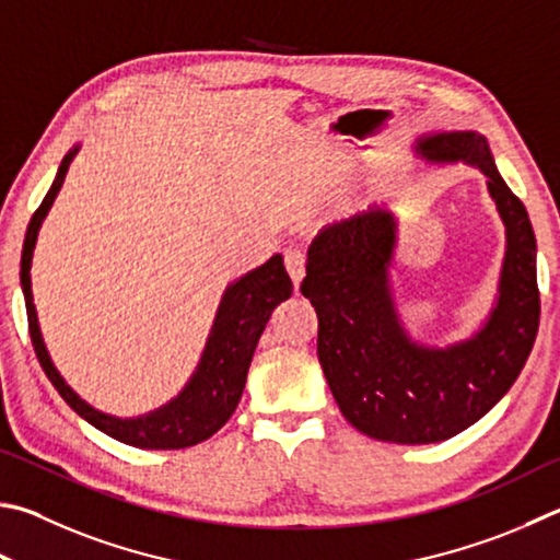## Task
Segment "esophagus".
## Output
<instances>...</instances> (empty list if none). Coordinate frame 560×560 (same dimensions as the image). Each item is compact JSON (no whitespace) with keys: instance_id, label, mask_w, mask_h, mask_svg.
<instances>
[{"instance_id":"obj_1","label":"esophagus","mask_w":560,"mask_h":560,"mask_svg":"<svg viewBox=\"0 0 560 560\" xmlns=\"http://www.w3.org/2000/svg\"><path fill=\"white\" fill-rule=\"evenodd\" d=\"M287 269H289L293 287L299 289L303 277H306V254H303L301 249H287Z\"/></svg>"}]
</instances>
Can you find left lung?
<instances>
[{
	"label": "left lung",
	"mask_w": 560,
	"mask_h": 560,
	"mask_svg": "<svg viewBox=\"0 0 560 560\" xmlns=\"http://www.w3.org/2000/svg\"><path fill=\"white\" fill-rule=\"evenodd\" d=\"M413 149L425 164L480 168L504 222L500 287L480 328L445 348L404 328L389 279L399 232L389 206L318 232L301 283L318 313V360L342 416L370 439L401 445L441 443L480 421L524 370L541 313L532 222L487 139L475 129L433 131Z\"/></svg>",
	"instance_id": "1"
}]
</instances>
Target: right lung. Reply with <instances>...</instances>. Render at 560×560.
Segmentation results:
<instances>
[{"mask_svg":"<svg viewBox=\"0 0 560 560\" xmlns=\"http://www.w3.org/2000/svg\"><path fill=\"white\" fill-rule=\"evenodd\" d=\"M78 151L80 144L70 149L66 159L60 161L54 186H50L44 202L28 222L22 252V291L26 301L28 332H32L40 368H44L50 384L56 386L58 394L63 396L66 404L80 419H85L97 431L107 433L109 439L119 443L144 451H178L208 441L235 413L242 392H245L254 348H257L261 332L267 328L271 311L291 296L293 283L287 269H283V257L273 254L267 264L247 271L245 277L235 279L225 289L198 368L174 399L154 411L135 416V419H119V416L95 409L85 399H80L78 392L70 389V384L60 377L54 360H50L44 335H40L32 291V259L38 230L44 225L60 186H63L68 166L73 164Z\"/></svg>","mask_w":560,"mask_h":560,"instance_id":"obj_1","label":"right lung"}]
</instances>
